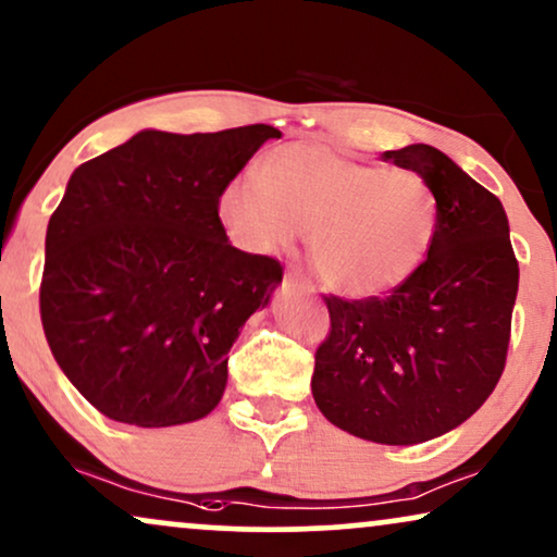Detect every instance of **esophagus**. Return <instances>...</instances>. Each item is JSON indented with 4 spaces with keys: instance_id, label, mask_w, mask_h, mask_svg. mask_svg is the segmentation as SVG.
Returning <instances> with one entry per match:
<instances>
[{
    "instance_id": "34e87169",
    "label": "esophagus",
    "mask_w": 557,
    "mask_h": 557,
    "mask_svg": "<svg viewBox=\"0 0 557 557\" xmlns=\"http://www.w3.org/2000/svg\"><path fill=\"white\" fill-rule=\"evenodd\" d=\"M285 280L290 285H295V287H300V290H306V293H315V285H313V280L311 277H306V274H302L298 267H290V270H287V274H285Z\"/></svg>"
}]
</instances>
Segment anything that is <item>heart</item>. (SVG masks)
<instances>
[{
  "label": "heart",
  "mask_w": 557,
  "mask_h": 557,
  "mask_svg": "<svg viewBox=\"0 0 557 557\" xmlns=\"http://www.w3.org/2000/svg\"><path fill=\"white\" fill-rule=\"evenodd\" d=\"M218 218L251 255L285 249L308 226L323 280L351 298L406 285L432 251L440 210L419 172L383 166L315 140L274 146L257 174L228 180Z\"/></svg>",
  "instance_id": "1"
}]
</instances>
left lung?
Segmentation results:
<instances>
[{
    "instance_id": "obj_1",
    "label": "left lung",
    "mask_w": 557,
    "mask_h": 557,
    "mask_svg": "<svg viewBox=\"0 0 557 557\" xmlns=\"http://www.w3.org/2000/svg\"><path fill=\"white\" fill-rule=\"evenodd\" d=\"M432 187L440 226L426 262L385 298L329 295L311 391L331 424L377 445H419L473 417L509 349L519 264L496 195L426 144L385 151Z\"/></svg>"
}]
</instances>
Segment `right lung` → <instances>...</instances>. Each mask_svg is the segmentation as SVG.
Returning <instances> with one entry per match:
<instances>
[{"mask_svg":"<svg viewBox=\"0 0 557 557\" xmlns=\"http://www.w3.org/2000/svg\"><path fill=\"white\" fill-rule=\"evenodd\" d=\"M283 133L140 131L74 169L48 221L40 321L63 375L112 421L208 417L246 319L283 283L277 259L231 246L218 195Z\"/></svg>","mask_w":557,"mask_h":557,"instance_id":"right-lung-1","label":"right lung"}]
</instances>
